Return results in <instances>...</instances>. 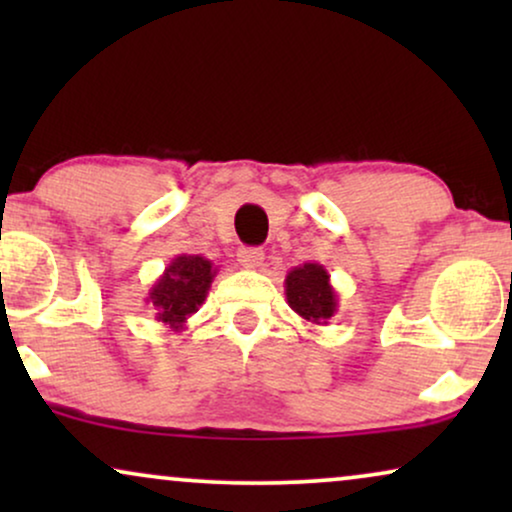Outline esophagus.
<instances>
[{
  "label": "esophagus",
  "instance_id": "esophagus-1",
  "mask_svg": "<svg viewBox=\"0 0 512 512\" xmlns=\"http://www.w3.org/2000/svg\"><path fill=\"white\" fill-rule=\"evenodd\" d=\"M237 261H240L242 268H258L263 263V251L256 247H242L237 251Z\"/></svg>",
  "mask_w": 512,
  "mask_h": 512
}]
</instances>
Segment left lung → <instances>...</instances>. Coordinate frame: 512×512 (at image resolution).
<instances>
[{"mask_svg":"<svg viewBox=\"0 0 512 512\" xmlns=\"http://www.w3.org/2000/svg\"><path fill=\"white\" fill-rule=\"evenodd\" d=\"M286 303L307 324L326 326L338 314V293L324 265L303 263L284 279Z\"/></svg>","mask_w":512,"mask_h":512,"instance_id":"obj_1","label":"left lung"}]
</instances>
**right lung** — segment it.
<instances>
[{"instance_id":"obj_1","label":"right lung","mask_w":512,"mask_h":512,"mask_svg":"<svg viewBox=\"0 0 512 512\" xmlns=\"http://www.w3.org/2000/svg\"><path fill=\"white\" fill-rule=\"evenodd\" d=\"M216 277L214 263L205 256H174L163 275L153 282L146 305L156 310V319L174 333L186 331L188 319L205 303Z\"/></svg>"}]
</instances>
